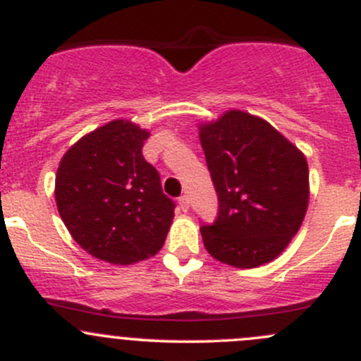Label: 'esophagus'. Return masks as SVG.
Wrapping results in <instances>:
<instances>
[{
    "instance_id": "1",
    "label": "esophagus",
    "mask_w": 361,
    "mask_h": 361,
    "mask_svg": "<svg viewBox=\"0 0 361 361\" xmlns=\"http://www.w3.org/2000/svg\"><path fill=\"white\" fill-rule=\"evenodd\" d=\"M180 207L181 211H188V207H190V201H188L187 195H181L180 197Z\"/></svg>"
}]
</instances>
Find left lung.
I'll return each mask as SVG.
<instances>
[{
  "label": "left lung",
  "mask_w": 361,
  "mask_h": 361,
  "mask_svg": "<svg viewBox=\"0 0 361 361\" xmlns=\"http://www.w3.org/2000/svg\"><path fill=\"white\" fill-rule=\"evenodd\" d=\"M199 136L218 195V216L201 225L207 253L251 269L274 260L300 228L309 202L304 154L269 122L231 110Z\"/></svg>",
  "instance_id": "1"
}]
</instances>
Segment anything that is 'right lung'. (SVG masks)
I'll return each mask as SVG.
<instances>
[{"label": "right lung", "instance_id": "1", "mask_svg": "<svg viewBox=\"0 0 361 361\" xmlns=\"http://www.w3.org/2000/svg\"><path fill=\"white\" fill-rule=\"evenodd\" d=\"M148 136L129 120H113L76 141L59 164L57 209L73 239L99 260H147L173 224L176 204L141 152Z\"/></svg>", "mask_w": 361, "mask_h": 361}]
</instances>
